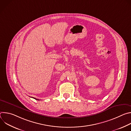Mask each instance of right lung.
Listing matches in <instances>:
<instances>
[{
  "instance_id": "1",
  "label": "right lung",
  "mask_w": 131,
  "mask_h": 131,
  "mask_svg": "<svg viewBox=\"0 0 131 131\" xmlns=\"http://www.w3.org/2000/svg\"><path fill=\"white\" fill-rule=\"evenodd\" d=\"M34 99H35V100H38V101L39 100H38V99H35V98H34Z\"/></svg>"
}]
</instances>
